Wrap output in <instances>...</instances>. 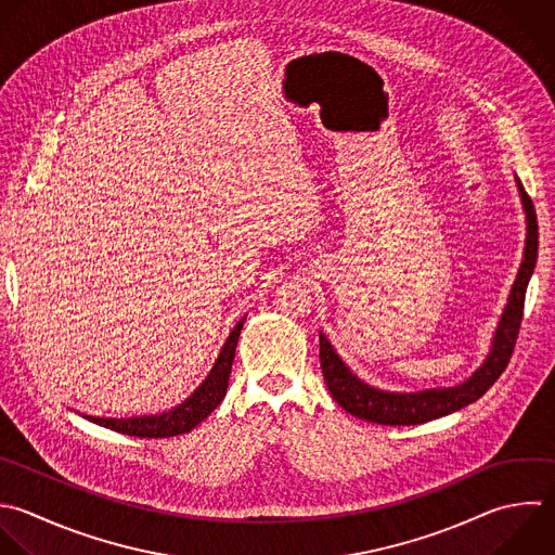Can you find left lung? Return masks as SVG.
Segmentation results:
<instances>
[{
  "mask_svg": "<svg viewBox=\"0 0 555 555\" xmlns=\"http://www.w3.org/2000/svg\"><path fill=\"white\" fill-rule=\"evenodd\" d=\"M516 189L520 197V206L525 212V249H522V260L516 271V280L509 288L507 304L499 317V323L492 332L488 353L483 362L460 384L455 386H436V388H423L414 392H399V390H384L366 384L360 379L347 364L345 360L336 353L332 343L323 332H319V356H321V369L325 384L338 401L343 410L349 414L364 418L369 423L377 425H418L427 423L434 418H440L444 414H451L473 401H477L492 384L494 379L503 373L514 343L516 334L520 327L522 319V301H525V291L529 284V278L535 267V256H538V223H535V210L525 193L522 184L518 178Z\"/></svg>",
  "mask_w": 555,
  "mask_h": 555,
  "instance_id": "1",
  "label": "left lung"
}]
</instances>
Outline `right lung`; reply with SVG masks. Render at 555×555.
Wrapping results in <instances>:
<instances>
[{"label": "right lung", "instance_id": "obj_1", "mask_svg": "<svg viewBox=\"0 0 555 555\" xmlns=\"http://www.w3.org/2000/svg\"><path fill=\"white\" fill-rule=\"evenodd\" d=\"M245 317L230 332L206 379L176 408L160 414H143V416H128V418L91 416V414H82V416L102 427H108L128 436H139V438H169V436H180L195 429L223 401L228 392V379L232 373V362L236 356V345H238Z\"/></svg>", "mask_w": 555, "mask_h": 555}]
</instances>
